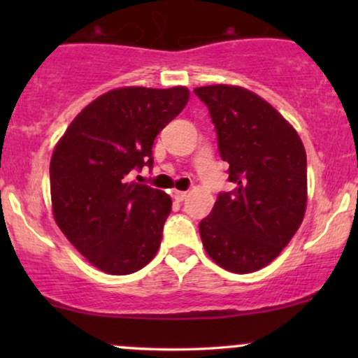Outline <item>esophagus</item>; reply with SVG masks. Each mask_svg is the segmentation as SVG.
<instances>
[{"label":"esophagus","mask_w":358,"mask_h":358,"mask_svg":"<svg viewBox=\"0 0 358 358\" xmlns=\"http://www.w3.org/2000/svg\"><path fill=\"white\" fill-rule=\"evenodd\" d=\"M173 199L176 202H183L185 199H187V192H182V190H175L173 192Z\"/></svg>","instance_id":"obj_1"}]
</instances>
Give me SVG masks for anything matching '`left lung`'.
Returning <instances> with one entry per match:
<instances>
[{"label": "left lung", "mask_w": 358, "mask_h": 358, "mask_svg": "<svg viewBox=\"0 0 358 358\" xmlns=\"http://www.w3.org/2000/svg\"><path fill=\"white\" fill-rule=\"evenodd\" d=\"M207 106L232 192L200 222L203 248L220 268L245 274L279 256L306 210V151L293 126L248 89L207 85Z\"/></svg>", "instance_id": "8db88e82"}]
</instances>
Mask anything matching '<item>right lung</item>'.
<instances>
[{
    "label": "right lung",
    "mask_w": 358,
    "mask_h": 358,
    "mask_svg": "<svg viewBox=\"0 0 358 358\" xmlns=\"http://www.w3.org/2000/svg\"><path fill=\"white\" fill-rule=\"evenodd\" d=\"M188 96L187 87L114 89L90 102L55 146L53 217L73 248L104 273H136L158 252L170 195L127 183L126 175L153 166L155 138Z\"/></svg>",
    "instance_id": "obj_1"
}]
</instances>
